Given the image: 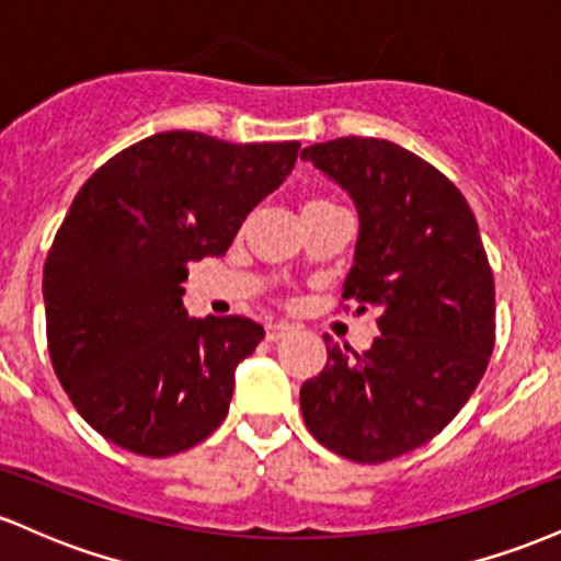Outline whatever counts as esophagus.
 <instances>
[{
	"mask_svg": "<svg viewBox=\"0 0 561 561\" xmlns=\"http://www.w3.org/2000/svg\"><path fill=\"white\" fill-rule=\"evenodd\" d=\"M289 332H293V327H289L287 321H272V324L266 327V340L268 343H279V340L287 337Z\"/></svg>",
	"mask_w": 561,
	"mask_h": 561,
	"instance_id": "esophagus-1",
	"label": "esophagus"
}]
</instances>
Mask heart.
I'll return each instance as SVG.
<instances>
[{
    "label": "heart",
    "mask_w": 561,
    "mask_h": 561,
    "mask_svg": "<svg viewBox=\"0 0 561 561\" xmlns=\"http://www.w3.org/2000/svg\"><path fill=\"white\" fill-rule=\"evenodd\" d=\"M311 203H317V199H311Z\"/></svg>",
    "instance_id": "b5f03b06"
}]
</instances>
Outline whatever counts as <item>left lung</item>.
I'll use <instances>...</instances> for the list:
<instances>
[{"label":"left lung","instance_id":"left-lung-1","mask_svg":"<svg viewBox=\"0 0 561 561\" xmlns=\"http://www.w3.org/2000/svg\"><path fill=\"white\" fill-rule=\"evenodd\" d=\"M358 210L343 300L377 308L369 351L324 334L327 366L300 388L324 448L379 465L424 446L459 414L495 343V287L478 221L448 176L388 139L340 137L300 152Z\"/></svg>","mask_w":561,"mask_h":561}]
</instances>
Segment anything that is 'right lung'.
<instances>
[{"instance_id":"right-lung-1","label":"right lung","mask_w":561,"mask_h":561,"mask_svg":"<svg viewBox=\"0 0 561 561\" xmlns=\"http://www.w3.org/2000/svg\"><path fill=\"white\" fill-rule=\"evenodd\" d=\"M298 150L300 141L163 131L126 147L79 190L44 263L47 345L76 411L115 446L158 459L224 422L237 364L263 327L186 317V263L227 253Z\"/></svg>"}]
</instances>
